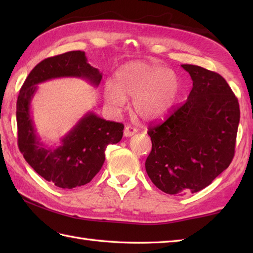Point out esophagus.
Here are the masks:
<instances>
[{"label":"esophagus","mask_w":253,"mask_h":253,"mask_svg":"<svg viewBox=\"0 0 253 253\" xmlns=\"http://www.w3.org/2000/svg\"><path fill=\"white\" fill-rule=\"evenodd\" d=\"M136 132H137L136 128H133L131 126H126L125 129H124V136H125V137H131V136L135 135Z\"/></svg>","instance_id":"1"}]
</instances>
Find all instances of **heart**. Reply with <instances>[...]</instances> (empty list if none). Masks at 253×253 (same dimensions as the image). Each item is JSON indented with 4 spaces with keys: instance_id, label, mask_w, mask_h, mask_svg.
<instances>
[{
    "instance_id": "heart-1",
    "label": "heart",
    "mask_w": 253,
    "mask_h": 253,
    "mask_svg": "<svg viewBox=\"0 0 253 253\" xmlns=\"http://www.w3.org/2000/svg\"><path fill=\"white\" fill-rule=\"evenodd\" d=\"M179 92L180 80L174 71L142 61L123 65L115 74L114 83H105L103 89L105 102L114 109H122L126 98H133V111L146 121L168 114Z\"/></svg>"
}]
</instances>
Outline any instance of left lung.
Returning a JSON list of instances; mask_svg holds the SVG:
<instances>
[{"mask_svg": "<svg viewBox=\"0 0 253 253\" xmlns=\"http://www.w3.org/2000/svg\"><path fill=\"white\" fill-rule=\"evenodd\" d=\"M192 89L164 123L149 127L152 150L147 174L169 195L195 193L226 169L235 153L239 103L221 75L182 64Z\"/></svg>", "mask_w": 253, "mask_h": 253, "instance_id": "left-lung-1", "label": "left lung"}]
</instances>
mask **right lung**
Returning a JSON list of instances; mask_svg holds the SVG:
<instances>
[{"instance_id":"add662e5","label":"right lung","mask_w":253,"mask_h":253,"mask_svg":"<svg viewBox=\"0 0 253 253\" xmlns=\"http://www.w3.org/2000/svg\"><path fill=\"white\" fill-rule=\"evenodd\" d=\"M64 77L82 78L98 87L102 73L90 65L84 51L45 58L32 69L19 91L16 120L18 147L27 163L56 187L73 189L88 184L99 173L105 161L106 147L121 141L124 125L105 121L89 111L58 144L49 146L42 141L32 116V100L38 84Z\"/></svg>"}]
</instances>
